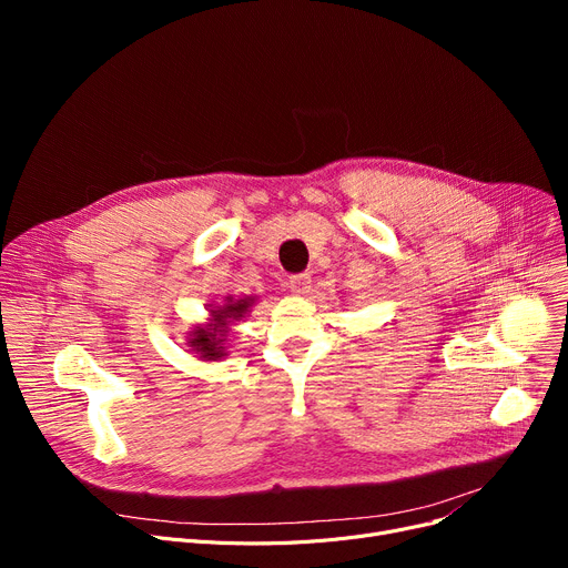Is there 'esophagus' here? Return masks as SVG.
Returning <instances> with one entry per match:
<instances>
[{"label": "esophagus", "instance_id": "1", "mask_svg": "<svg viewBox=\"0 0 568 568\" xmlns=\"http://www.w3.org/2000/svg\"><path fill=\"white\" fill-rule=\"evenodd\" d=\"M290 292L296 296H304L311 292V276L308 274H300V276H292L287 283Z\"/></svg>", "mask_w": 568, "mask_h": 568}]
</instances>
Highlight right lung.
Returning a JSON list of instances; mask_svg holds the SVG:
<instances>
[{"instance_id":"right-lung-1","label":"right lung","mask_w":568,"mask_h":568,"mask_svg":"<svg viewBox=\"0 0 568 568\" xmlns=\"http://www.w3.org/2000/svg\"><path fill=\"white\" fill-rule=\"evenodd\" d=\"M255 302L257 296L253 294H244L239 300L230 294L221 304H209V320L204 324H195L189 332V352L202 362H221L223 356H227V334L232 326L251 313Z\"/></svg>"}]
</instances>
